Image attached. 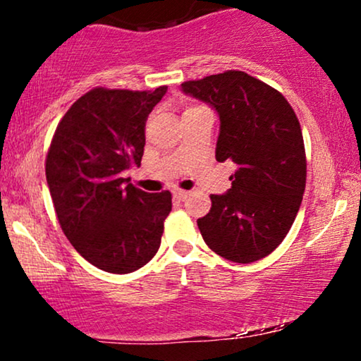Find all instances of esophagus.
<instances>
[{"instance_id": "34e87169", "label": "esophagus", "mask_w": 361, "mask_h": 361, "mask_svg": "<svg viewBox=\"0 0 361 361\" xmlns=\"http://www.w3.org/2000/svg\"><path fill=\"white\" fill-rule=\"evenodd\" d=\"M173 195H175V198H178V200L183 202L185 198L190 195V192H186V190H175V192H173Z\"/></svg>"}]
</instances>
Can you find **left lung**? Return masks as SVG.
Here are the masks:
<instances>
[{
  "label": "left lung",
  "mask_w": 361,
  "mask_h": 361,
  "mask_svg": "<svg viewBox=\"0 0 361 361\" xmlns=\"http://www.w3.org/2000/svg\"><path fill=\"white\" fill-rule=\"evenodd\" d=\"M190 97L209 103L221 118L215 159L238 164L224 195L198 219L214 252L252 263L280 246L295 221L307 176L302 128L283 94L243 71L185 81Z\"/></svg>",
  "instance_id": "obj_1"
}]
</instances>
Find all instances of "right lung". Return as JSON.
I'll list each match as a JSON object with an SVG mask.
<instances>
[{"instance_id":"obj_1","label":"right lung","mask_w":361,"mask_h":361,"mask_svg":"<svg viewBox=\"0 0 361 361\" xmlns=\"http://www.w3.org/2000/svg\"><path fill=\"white\" fill-rule=\"evenodd\" d=\"M168 86L152 91L93 88L57 126L45 176L62 233L103 271L132 273L159 250L171 193H147L122 173L140 166L146 120Z\"/></svg>"}]
</instances>
